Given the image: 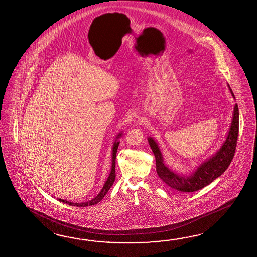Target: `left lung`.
Masks as SVG:
<instances>
[{"mask_svg": "<svg viewBox=\"0 0 257 257\" xmlns=\"http://www.w3.org/2000/svg\"><path fill=\"white\" fill-rule=\"evenodd\" d=\"M230 93L234 97L233 92L228 86ZM239 135V108L235 104L233 118L229 128L228 136L223 143L221 148L217 150L216 154L211 156L208 160H205L195 171L190 175L179 174L171 171L164 165V160L161 151L152 137H149V143L156 158L157 173L159 177L169 185L171 188L183 193H192L204 188L215 179L219 177L224 171L228 169V165L232 161L236 145Z\"/></svg>", "mask_w": 257, "mask_h": 257, "instance_id": "left-lung-1", "label": "left lung"}]
</instances>
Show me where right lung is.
Here are the masks:
<instances>
[{"label": "right lung", "mask_w": 257, "mask_h": 257, "mask_svg": "<svg viewBox=\"0 0 257 257\" xmlns=\"http://www.w3.org/2000/svg\"><path fill=\"white\" fill-rule=\"evenodd\" d=\"M120 137H121V133H120V134L117 136L114 144H113V148H112V164H111V171H110V173H109V175H108L106 183L103 185V188L101 189V191L99 192V194H97L95 198H93V199L90 200V201H87V202H85V203H80V204L79 203H72V202H69V201L63 199H59V201L63 202L64 204H67V205H69L85 207V206H88V205H96L99 201H101V200L103 199V197L108 193V190L110 189V187L112 186V184L114 183L115 177H116V173H115V160H116L117 149H118L119 144H120V142L118 141V138Z\"/></svg>", "instance_id": "right-lung-1"}]
</instances>
